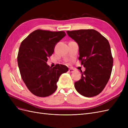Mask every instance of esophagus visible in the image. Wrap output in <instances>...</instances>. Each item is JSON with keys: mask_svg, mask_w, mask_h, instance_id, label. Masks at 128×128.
<instances>
[{"mask_svg": "<svg viewBox=\"0 0 128 128\" xmlns=\"http://www.w3.org/2000/svg\"><path fill=\"white\" fill-rule=\"evenodd\" d=\"M68 72H74V69H72V68H70V69H69Z\"/></svg>", "mask_w": 128, "mask_h": 128, "instance_id": "1", "label": "esophagus"}]
</instances>
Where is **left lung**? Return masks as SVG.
I'll return each instance as SVG.
<instances>
[{
    "label": "left lung",
    "mask_w": 128,
    "mask_h": 128,
    "mask_svg": "<svg viewBox=\"0 0 128 128\" xmlns=\"http://www.w3.org/2000/svg\"><path fill=\"white\" fill-rule=\"evenodd\" d=\"M79 46L78 60L86 68L81 79L75 83L80 94L92 97L101 93L110 80L113 64L109 42L94 29L67 31Z\"/></svg>",
    "instance_id": "1"
}]
</instances>
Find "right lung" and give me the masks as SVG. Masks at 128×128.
<instances>
[{"mask_svg":"<svg viewBox=\"0 0 128 128\" xmlns=\"http://www.w3.org/2000/svg\"><path fill=\"white\" fill-rule=\"evenodd\" d=\"M65 35L63 31L38 29L22 42L18 55V66L22 79L34 95L45 97L53 94L59 77L68 72L65 65L56 64L52 68L46 64L56 45Z\"/></svg>","mask_w":128,"mask_h":128,"instance_id":"add662e5","label":"right lung"}]
</instances>
